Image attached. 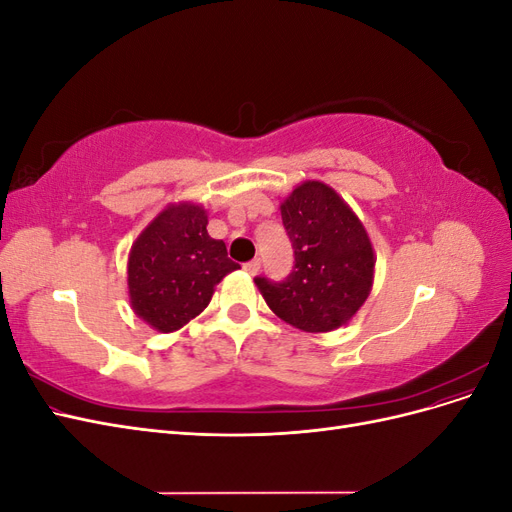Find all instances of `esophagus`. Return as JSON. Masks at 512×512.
Segmentation results:
<instances>
[{
  "mask_svg": "<svg viewBox=\"0 0 512 512\" xmlns=\"http://www.w3.org/2000/svg\"><path fill=\"white\" fill-rule=\"evenodd\" d=\"M243 269H245L247 273H250V275H256V273L260 271V260L254 258V260H250V262H245Z\"/></svg>",
  "mask_w": 512,
  "mask_h": 512,
  "instance_id": "obj_1",
  "label": "esophagus"
}]
</instances>
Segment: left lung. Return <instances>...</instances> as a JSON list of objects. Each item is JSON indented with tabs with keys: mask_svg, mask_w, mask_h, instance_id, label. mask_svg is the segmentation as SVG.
<instances>
[{
	"mask_svg": "<svg viewBox=\"0 0 512 512\" xmlns=\"http://www.w3.org/2000/svg\"><path fill=\"white\" fill-rule=\"evenodd\" d=\"M294 250L286 280L254 277L273 314L307 333L346 324L374 282V247L352 209L320 181H305L282 203Z\"/></svg>",
	"mask_w": 512,
	"mask_h": 512,
	"instance_id": "8db88e82",
	"label": "left lung"
}]
</instances>
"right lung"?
Segmentation results:
<instances>
[{
  "label": "right lung",
  "mask_w": 512,
  "mask_h": 512,
  "mask_svg": "<svg viewBox=\"0 0 512 512\" xmlns=\"http://www.w3.org/2000/svg\"><path fill=\"white\" fill-rule=\"evenodd\" d=\"M239 265L224 241L211 239L203 207H166L136 239L128 260L134 312L153 329L170 333L209 305L213 288Z\"/></svg>",
  "instance_id": "obj_1"
}]
</instances>
